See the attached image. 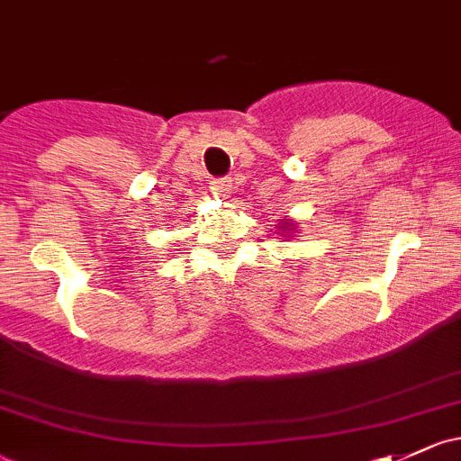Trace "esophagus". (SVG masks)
Listing matches in <instances>:
<instances>
[{
    "label": "esophagus",
    "instance_id": "esophagus-1",
    "mask_svg": "<svg viewBox=\"0 0 461 461\" xmlns=\"http://www.w3.org/2000/svg\"><path fill=\"white\" fill-rule=\"evenodd\" d=\"M209 191H212L216 198H227L231 191V180L230 177H216V180L209 182Z\"/></svg>",
    "mask_w": 461,
    "mask_h": 461
}]
</instances>
